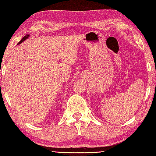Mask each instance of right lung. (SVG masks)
I'll list each match as a JSON object with an SVG mask.
<instances>
[{
    "label": "right lung",
    "instance_id": "obj_1",
    "mask_svg": "<svg viewBox=\"0 0 156 156\" xmlns=\"http://www.w3.org/2000/svg\"><path fill=\"white\" fill-rule=\"evenodd\" d=\"M28 36H29V35H27V34H26L25 36H24V37L22 38V39H21V41L19 42H18V44H20V43H21V42H23L24 41H25V40L26 39H27V38H28Z\"/></svg>",
    "mask_w": 156,
    "mask_h": 156
}]
</instances>
